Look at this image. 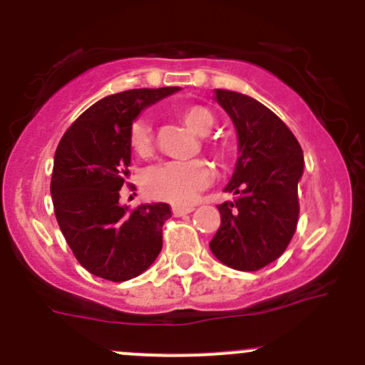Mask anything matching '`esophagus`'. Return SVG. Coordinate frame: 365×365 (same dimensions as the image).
I'll list each match as a JSON object with an SVG mask.
<instances>
[{
	"label": "esophagus",
	"instance_id": "esophagus-1",
	"mask_svg": "<svg viewBox=\"0 0 365 365\" xmlns=\"http://www.w3.org/2000/svg\"><path fill=\"white\" fill-rule=\"evenodd\" d=\"M192 206H173V215L175 217H183L187 213L192 212Z\"/></svg>",
	"mask_w": 365,
	"mask_h": 365
}]
</instances>
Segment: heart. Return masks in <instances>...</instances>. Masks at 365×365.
I'll return each mask as SVG.
<instances>
[{
  "label": "heart",
  "mask_w": 365,
  "mask_h": 365,
  "mask_svg": "<svg viewBox=\"0 0 365 365\" xmlns=\"http://www.w3.org/2000/svg\"><path fill=\"white\" fill-rule=\"evenodd\" d=\"M180 120L196 134H208L213 116L205 106L189 104L176 109ZM128 145L139 157H148L153 150V130L148 120H135L128 132ZM213 182V169L208 162L173 160L148 169L145 175V190L150 197L185 206L196 201L197 194Z\"/></svg>",
  "instance_id": "obj_1"
}]
</instances>
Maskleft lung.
Returning a JSON list of instances; mask_svg holds the SVG:
<instances>
[{
    "instance_id": "left-lung-1",
    "label": "left lung",
    "mask_w": 365,
    "mask_h": 365,
    "mask_svg": "<svg viewBox=\"0 0 365 365\" xmlns=\"http://www.w3.org/2000/svg\"><path fill=\"white\" fill-rule=\"evenodd\" d=\"M238 134V157L226 192L235 201L219 205L220 226L210 249L220 263L254 272L277 259L298 222V180L304 153L293 132L267 106L247 95L215 90Z\"/></svg>"
}]
</instances>
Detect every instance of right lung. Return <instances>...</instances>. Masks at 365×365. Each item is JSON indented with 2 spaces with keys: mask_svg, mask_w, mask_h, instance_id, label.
I'll list each match as a JSON object with an SVG mask.
<instances>
[{
  "mask_svg": "<svg viewBox=\"0 0 365 365\" xmlns=\"http://www.w3.org/2000/svg\"><path fill=\"white\" fill-rule=\"evenodd\" d=\"M178 86L128 90L95 102L68 127L54 153L51 194L76 259L97 277L123 282L146 270L162 249L165 203L120 205L128 176L132 121Z\"/></svg>",
  "mask_w": 365,
  "mask_h": 365,
  "instance_id": "1",
  "label": "right lung"
}]
</instances>
